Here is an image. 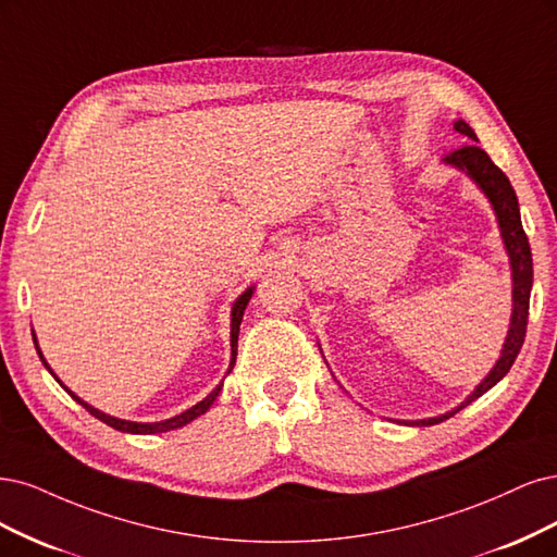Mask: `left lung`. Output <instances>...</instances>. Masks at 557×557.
<instances>
[{"mask_svg": "<svg viewBox=\"0 0 557 557\" xmlns=\"http://www.w3.org/2000/svg\"><path fill=\"white\" fill-rule=\"evenodd\" d=\"M454 129L470 136L472 140H476V134L472 132V127L468 122L458 120L454 124ZM448 164H454L462 171H468L472 175V181L483 189V194L488 196L495 214H497V222L502 228V238H505L507 245V252L511 259V271H513V314H511V326H509V335H507V343L505 349H502L499 361L495 363V368L491 370V374L483 380L472 396L465 400L458 409L448 411L444 417L437 419H425V421H411L407 425H435L442 423L444 419L454 417L456 411H460L462 407H468L472 400L481 398L483 393L488 388H493L502 376H505L516 356L525 343V333H528V314H530V292H532V252H530V243L528 236L523 231V224H520V208H518V199H516V191L509 183V177L505 175V171L497 169L493 164V159L483 152L479 146H465L460 150H454L451 154L446 157Z\"/></svg>", "mask_w": 557, "mask_h": 557, "instance_id": "1", "label": "left lung"}]
</instances>
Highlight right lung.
Here are the masks:
<instances>
[{"mask_svg": "<svg viewBox=\"0 0 557 557\" xmlns=\"http://www.w3.org/2000/svg\"><path fill=\"white\" fill-rule=\"evenodd\" d=\"M249 298H252V289H247L238 300H236V305H233V312H231V366H228V372L233 370V363H236V354H238V333H240V321H243V312H245V308H247V302H249ZM34 347H37V337H34ZM37 351H39V358L44 361V366L48 368V363H46V358L41 356V349L37 347ZM50 370V368H48ZM52 372V370H50ZM55 376V374H52ZM60 382V380H58ZM220 391H222V384L214 388L208 398H203L199 405H194L191 409H187V411H183L181 417H173V419H169V421H161V423H134V421H122V419H115V417H109V414H103V411H99V409H95V407H89L87 403H83L78 396H74V393H71L69 388H66V393L71 398H74L76 403H81L89 414L92 417H97L99 421H103L106 425H111V428H115V430H120V433H134V435H154V433H169V430H175V428H183L185 423H189V421H194L196 417H201V414H206L208 411V407L214 403V398L220 396Z\"/></svg>", "mask_w": 557, "mask_h": 557, "instance_id": "right-lung-1", "label": "right lung"}]
</instances>
